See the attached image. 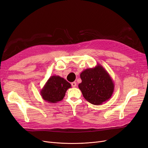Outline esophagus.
Segmentation results:
<instances>
[{
	"instance_id": "obj_1",
	"label": "esophagus",
	"mask_w": 148,
	"mask_h": 148,
	"mask_svg": "<svg viewBox=\"0 0 148 148\" xmlns=\"http://www.w3.org/2000/svg\"><path fill=\"white\" fill-rule=\"evenodd\" d=\"M71 85H72L73 87H75L76 86H77V84H76L75 82H73L71 83Z\"/></svg>"
}]
</instances>
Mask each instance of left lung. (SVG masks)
Listing matches in <instances>:
<instances>
[{"label":"left lung","instance_id":"8db88e82","mask_svg":"<svg viewBox=\"0 0 148 148\" xmlns=\"http://www.w3.org/2000/svg\"><path fill=\"white\" fill-rule=\"evenodd\" d=\"M79 88L85 99L94 105H101L110 99L114 84L110 74L102 65L84 70L80 74Z\"/></svg>","mask_w":148,"mask_h":148}]
</instances>
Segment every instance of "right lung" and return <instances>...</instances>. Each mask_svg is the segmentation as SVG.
<instances>
[{
	"label": "right lung",
	"instance_id": "add662e5",
	"mask_svg": "<svg viewBox=\"0 0 148 148\" xmlns=\"http://www.w3.org/2000/svg\"><path fill=\"white\" fill-rule=\"evenodd\" d=\"M71 85L59 75H52L40 91L42 99L47 102L57 103L62 101Z\"/></svg>",
	"mask_w": 148,
	"mask_h": 148
}]
</instances>
